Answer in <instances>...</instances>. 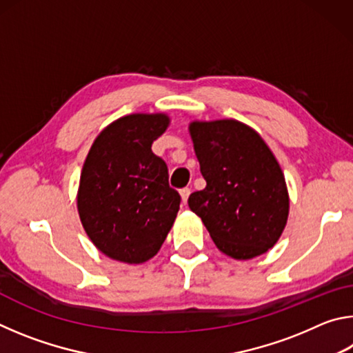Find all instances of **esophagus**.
<instances>
[{"instance_id": "34e87169", "label": "esophagus", "mask_w": 353, "mask_h": 353, "mask_svg": "<svg viewBox=\"0 0 353 353\" xmlns=\"http://www.w3.org/2000/svg\"><path fill=\"white\" fill-rule=\"evenodd\" d=\"M190 188H182L181 190V199H182V204L183 205H187V201H188V198H190Z\"/></svg>"}]
</instances>
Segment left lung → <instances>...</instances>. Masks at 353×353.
<instances>
[{
    "instance_id": "1",
    "label": "left lung",
    "mask_w": 353,
    "mask_h": 353,
    "mask_svg": "<svg viewBox=\"0 0 353 353\" xmlns=\"http://www.w3.org/2000/svg\"><path fill=\"white\" fill-rule=\"evenodd\" d=\"M205 188L188 205L221 252L235 260L266 254L288 221L283 171L261 135L238 119L194 121L188 126Z\"/></svg>"
}]
</instances>
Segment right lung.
I'll return each mask as SVG.
<instances>
[{
    "label": "right lung",
    "instance_id": "add662e5",
    "mask_svg": "<svg viewBox=\"0 0 353 353\" xmlns=\"http://www.w3.org/2000/svg\"><path fill=\"white\" fill-rule=\"evenodd\" d=\"M170 123L166 113H130L101 130L87 154L77 212L88 238L112 260H151L174 224L181 196L151 149Z\"/></svg>",
    "mask_w": 353,
    "mask_h": 353
}]
</instances>
